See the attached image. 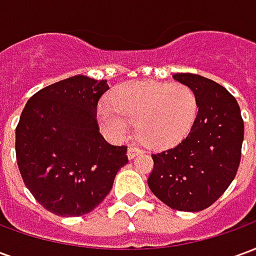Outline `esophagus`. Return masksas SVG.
Segmentation results:
<instances>
[{"instance_id":"esophagus-1","label":"esophagus","mask_w":256,"mask_h":256,"mask_svg":"<svg viewBox=\"0 0 256 256\" xmlns=\"http://www.w3.org/2000/svg\"><path fill=\"white\" fill-rule=\"evenodd\" d=\"M140 154H142V150L138 148V146H136V145H130L128 150V159H134L136 156L140 155Z\"/></svg>"}]
</instances>
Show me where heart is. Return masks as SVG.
<instances>
[{
    "label": "heart",
    "instance_id": "heart-1",
    "mask_svg": "<svg viewBox=\"0 0 256 256\" xmlns=\"http://www.w3.org/2000/svg\"><path fill=\"white\" fill-rule=\"evenodd\" d=\"M198 97L184 84L136 80L122 84L102 102L98 118L102 128L116 137L137 134L152 146H168L188 134L198 115Z\"/></svg>",
    "mask_w": 256,
    "mask_h": 256
}]
</instances>
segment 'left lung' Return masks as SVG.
<instances>
[{
    "mask_svg": "<svg viewBox=\"0 0 256 256\" xmlns=\"http://www.w3.org/2000/svg\"><path fill=\"white\" fill-rule=\"evenodd\" d=\"M172 78L194 90L198 111L180 144L152 154L148 186L168 207L196 212L215 203L236 177L244 122L236 98L220 84L196 74Z\"/></svg>",
    "mask_w": 256,
    "mask_h": 256,
    "instance_id": "1",
    "label": "left lung"
}]
</instances>
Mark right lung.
Segmentation results:
<instances>
[{
    "label": "right lung",
    "instance_id": "add662e5",
    "mask_svg": "<svg viewBox=\"0 0 256 256\" xmlns=\"http://www.w3.org/2000/svg\"><path fill=\"white\" fill-rule=\"evenodd\" d=\"M106 80L75 75L27 101L16 128V160L24 185L44 208L60 216L93 211L128 162V146L106 142L97 104Z\"/></svg>",
    "mask_w": 256,
    "mask_h": 256
}]
</instances>
